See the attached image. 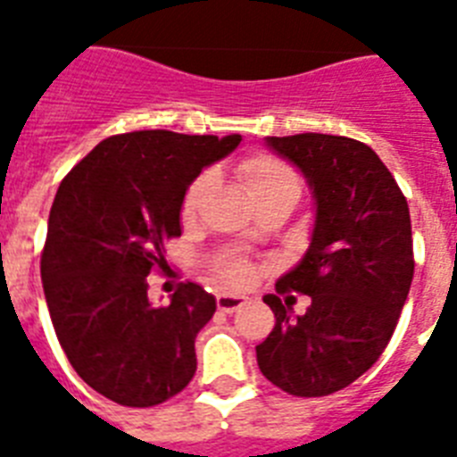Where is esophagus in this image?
<instances>
[{"mask_svg": "<svg viewBox=\"0 0 457 457\" xmlns=\"http://www.w3.org/2000/svg\"><path fill=\"white\" fill-rule=\"evenodd\" d=\"M215 303H218L222 312H235L246 303V296H242V294H218Z\"/></svg>", "mask_w": 457, "mask_h": 457, "instance_id": "1", "label": "esophagus"}]
</instances>
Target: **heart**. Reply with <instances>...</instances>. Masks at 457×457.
I'll use <instances>...</instances> for the list:
<instances>
[{"instance_id": "1", "label": "heart", "mask_w": 457, "mask_h": 457, "mask_svg": "<svg viewBox=\"0 0 457 457\" xmlns=\"http://www.w3.org/2000/svg\"><path fill=\"white\" fill-rule=\"evenodd\" d=\"M239 175H242L244 187H246L253 204L265 199V196H275V194H292V196L299 199V179L289 170V165L282 163L279 158L268 156V154H256V156L242 161ZM211 187H213V172L211 170L201 172L199 178L187 187L185 199H182V220H192L196 211H199L201 199L206 196ZM218 272L228 282L239 285V282L249 278V265L239 261V258L229 256L222 258L218 263Z\"/></svg>"}]
</instances>
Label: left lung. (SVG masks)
Instances as JSON below:
<instances>
[{
	"label": "left lung",
	"instance_id": "obj_1",
	"mask_svg": "<svg viewBox=\"0 0 457 457\" xmlns=\"http://www.w3.org/2000/svg\"><path fill=\"white\" fill-rule=\"evenodd\" d=\"M296 165L315 201L311 244L278 292L311 296L303 315L268 294L275 327L256 346L258 368L292 396H327L384 353L411 292V211L389 168L368 145L303 132L265 137Z\"/></svg>",
	"mask_w": 457,
	"mask_h": 457
}]
</instances>
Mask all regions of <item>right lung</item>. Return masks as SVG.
Wrapping results in <instances>:
<instances>
[{
	"instance_id": "right-lung-1",
	"label": "right lung",
	"mask_w": 457,
	"mask_h": 457,
	"mask_svg": "<svg viewBox=\"0 0 457 457\" xmlns=\"http://www.w3.org/2000/svg\"><path fill=\"white\" fill-rule=\"evenodd\" d=\"M239 142L242 135L170 130L113 135L59 185L42 287L61 348L102 396L149 408L192 382L194 339L213 318L215 296L187 282L170 303L154 305L146 275L168 268L163 242L182 235L187 187Z\"/></svg>"
}]
</instances>
